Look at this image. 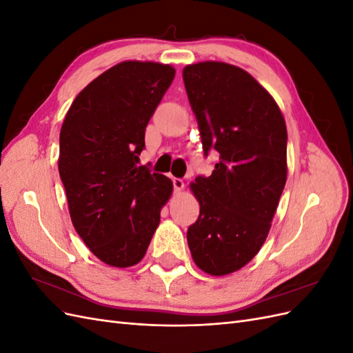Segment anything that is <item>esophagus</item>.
Here are the masks:
<instances>
[{"instance_id":"34e87169","label":"esophagus","mask_w":353,"mask_h":353,"mask_svg":"<svg viewBox=\"0 0 353 353\" xmlns=\"http://www.w3.org/2000/svg\"><path fill=\"white\" fill-rule=\"evenodd\" d=\"M172 183H174V188H175L176 193H179V191L184 190V181L181 178H174Z\"/></svg>"}]
</instances>
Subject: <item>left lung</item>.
I'll list each match as a JSON object with an SVG mask.
<instances>
[{
    "label": "left lung",
    "mask_w": 353,
    "mask_h": 353,
    "mask_svg": "<svg viewBox=\"0 0 353 353\" xmlns=\"http://www.w3.org/2000/svg\"><path fill=\"white\" fill-rule=\"evenodd\" d=\"M183 79L205 156L219 162L190 188L200 205L187 231L194 263L221 276L263 245L287 179V128L272 95L250 73L223 61L188 65Z\"/></svg>",
    "instance_id": "obj_1"
}]
</instances>
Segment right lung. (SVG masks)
I'll return each mask as SVG.
<instances>
[{
  "label": "right lung",
  "mask_w": 353,
  "mask_h": 353,
  "mask_svg": "<svg viewBox=\"0 0 353 353\" xmlns=\"http://www.w3.org/2000/svg\"><path fill=\"white\" fill-rule=\"evenodd\" d=\"M175 69L126 60L73 100L60 131L59 174L70 219L92 254L114 268L140 262L172 194V181L138 166L145 126Z\"/></svg>",
  "instance_id": "1"
}]
</instances>
